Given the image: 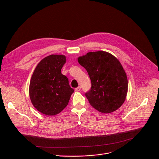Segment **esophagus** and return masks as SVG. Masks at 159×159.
Masks as SVG:
<instances>
[{"label": "esophagus", "mask_w": 159, "mask_h": 159, "mask_svg": "<svg viewBox=\"0 0 159 159\" xmlns=\"http://www.w3.org/2000/svg\"><path fill=\"white\" fill-rule=\"evenodd\" d=\"M80 89H81V87L80 86H79L78 87L75 89V90L76 92H79V91H80Z\"/></svg>", "instance_id": "obj_1"}]
</instances>
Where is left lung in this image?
<instances>
[{
	"instance_id": "obj_1",
	"label": "left lung",
	"mask_w": 159,
	"mask_h": 159,
	"mask_svg": "<svg viewBox=\"0 0 159 159\" xmlns=\"http://www.w3.org/2000/svg\"><path fill=\"white\" fill-rule=\"evenodd\" d=\"M78 61L91 80V88L85 94L90 104L102 113L120 108L125 101L128 84L119 60L109 53L98 51L79 57Z\"/></svg>"
}]
</instances>
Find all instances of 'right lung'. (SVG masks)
Returning <instances> with one entry per match:
<instances>
[{"label": "right lung", "mask_w": 159, "mask_h": 159, "mask_svg": "<svg viewBox=\"0 0 159 159\" xmlns=\"http://www.w3.org/2000/svg\"><path fill=\"white\" fill-rule=\"evenodd\" d=\"M66 62L63 55H51L38 64L30 84V97L34 107L47 116L60 113L69 102L74 90L61 73Z\"/></svg>", "instance_id": "add662e5"}]
</instances>
